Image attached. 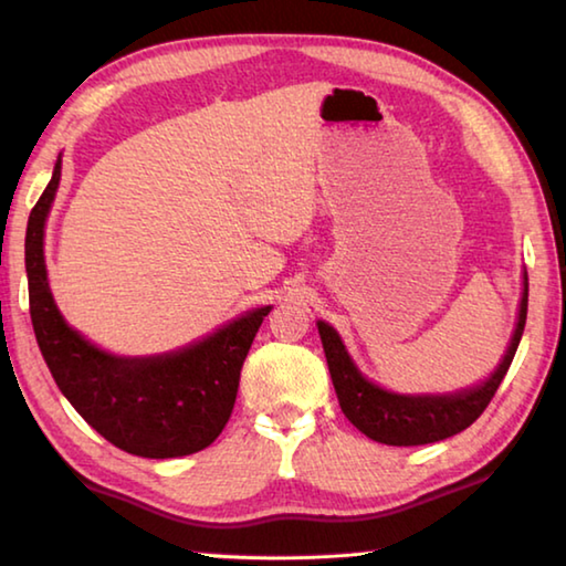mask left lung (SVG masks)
<instances>
[{
	"instance_id": "obj_1",
	"label": "left lung",
	"mask_w": 566,
	"mask_h": 566,
	"mask_svg": "<svg viewBox=\"0 0 566 566\" xmlns=\"http://www.w3.org/2000/svg\"><path fill=\"white\" fill-rule=\"evenodd\" d=\"M526 300H530V280H526L524 270L516 322L500 364L490 371V377H484L472 387L454 391H419V395H405V391H391L377 385V381L361 375V369L352 359L339 332L329 322L317 319L324 357H327L332 385L334 391H337L344 417L361 434L389 447L432 444L464 432L469 424H474L486 405H490L494 391L502 385L506 369H510L524 332Z\"/></svg>"
}]
</instances>
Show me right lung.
<instances>
[{"label": "right lung", "mask_w": 566, "mask_h": 566, "mask_svg": "<svg viewBox=\"0 0 566 566\" xmlns=\"http://www.w3.org/2000/svg\"><path fill=\"white\" fill-rule=\"evenodd\" d=\"M62 179V155L27 224L30 314L42 357L70 405L124 452L187 457L222 434L234 409L239 371L272 304L256 306L185 347L127 357L84 337L54 302L44 262V229Z\"/></svg>", "instance_id": "1"}]
</instances>
